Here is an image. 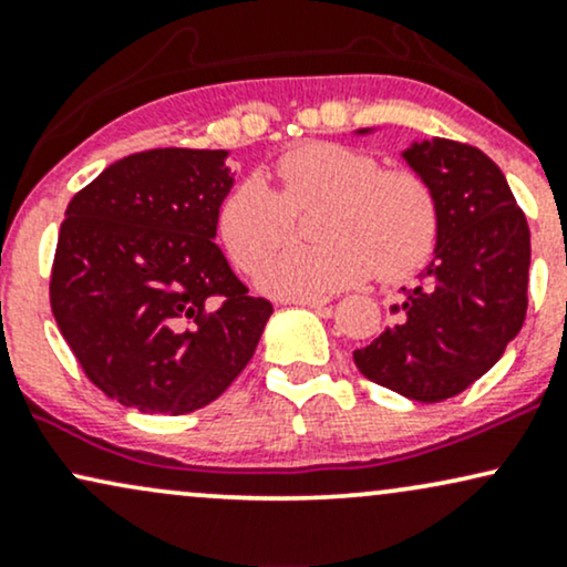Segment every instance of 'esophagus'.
I'll list each match as a JSON object with an SVG mask.
<instances>
[{
    "label": "esophagus",
    "instance_id": "esophagus-1",
    "mask_svg": "<svg viewBox=\"0 0 567 567\" xmlns=\"http://www.w3.org/2000/svg\"><path fill=\"white\" fill-rule=\"evenodd\" d=\"M288 303L309 306V309H322V306H328V298H322V296H298V298H288Z\"/></svg>",
    "mask_w": 567,
    "mask_h": 567
}]
</instances>
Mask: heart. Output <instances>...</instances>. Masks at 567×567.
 <instances>
[{
	"instance_id": "1",
	"label": "heart",
	"mask_w": 567,
	"mask_h": 567,
	"mask_svg": "<svg viewBox=\"0 0 567 567\" xmlns=\"http://www.w3.org/2000/svg\"><path fill=\"white\" fill-rule=\"evenodd\" d=\"M282 192L264 175H245L218 205V234L239 269H258L296 229V213L322 205L317 245H292L261 271L277 296H324L360 282L413 275L440 237L432 186L410 167H381L365 148L315 141L290 148L275 165Z\"/></svg>"
}]
</instances>
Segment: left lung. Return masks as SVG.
<instances>
[{
  "instance_id": "8db88e82",
  "label": "left lung",
  "mask_w": 567,
  "mask_h": 567,
  "mask_svg": "<svg viewBox=\"0 0 567 567\" xmlns=\"http://www.w3.org/2000/svg\"><path fill=\"white\" fill-rule=\"evenodd\" d=\"M402 157L437 197V247L419 285L392 306L396 322L357 349L354 362L379 386L440 402L483 379L523 328L530 229L504 173L477 146L434 138Z\"/></svg>"
}]
</instances>
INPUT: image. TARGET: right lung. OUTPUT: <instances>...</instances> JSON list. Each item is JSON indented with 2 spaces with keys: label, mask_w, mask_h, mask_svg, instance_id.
<instances>
[{
  "label": "right lung",
  "mask_w": 567,
  "mask_h": 567,
  "mask_svg": "<svg viewBox=\"0 0 567 567\" xmlns=\"http://www.w3.org/2000/svg\"><path fill=\"white\" fill-rule=\"evenodd\" d=\"M226 154H130L74 194L50 306L84 375L141 413L210 405L243 373L271 317L216 245L234 186Z\"/></svg>",
  "instance_id": "1"
}]
</instances>
